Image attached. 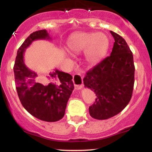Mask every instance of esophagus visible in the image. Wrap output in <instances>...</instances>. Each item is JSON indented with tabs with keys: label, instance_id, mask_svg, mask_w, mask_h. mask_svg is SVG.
I'll use <instances>...</instances> for the list:
<instances>
[{
	"label": "esophagus",
	"instance_id": "1",
	"mask_svg": "<svg viewBox=\"0 0 152 152\" xmlns=\"http://www.w3.org/2000/svg\"><path fill=\"white\" fill-rule=\"evenodd\" d=\"M73 82L74 83L75 89L80 90L83 88V77L80 74H76L73 76Z\"/></svg>",
	"mask_w": 152,
	"mask_h": 152
}]
</instances>
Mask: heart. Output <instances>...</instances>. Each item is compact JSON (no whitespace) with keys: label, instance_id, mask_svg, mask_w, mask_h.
<instances>
[{"label":"heart","instance_id":"b5f03b06","mask_svg":"<svg viewBox=\"0 0 152 152\" xmlns=\"http://www.w3.org/2000/svg\"><path fill=\"white\" fill-rule=\"evenodd\" d=\"M67 46L75 53L85 51V59L89 65L99 64L105 58L109 50L110 41L102 33L81 32L69 38Z\"/></svg>","mask_w":152,"mask_h":152}]
</instances>
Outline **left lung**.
Here are the masks:
<instances>
[{
    "mask_svg": "<svg viewBox=\"0 0 152 152\" xmlns=\"http://www.w3.org/2000/svg\"><path fill=\"white\" fill-rule=\"evenodd\" d=\"M115 42L111 56L94 66L83 78L86 88L94 91L95 102L89 106V114L98 120L116 116L130 102L134 83L132 52L121 36L110 31Z\"/></svg>",
    "mask_w": 152,
    "mask_h": 152,
    "instance_id": "left-lung-1",
    "label": "left lung"
}]
</instances>
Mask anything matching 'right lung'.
I'll list each match as a JSON object with an SVG mask.
<instances>
[{"label":"right lung","instance_id":"obj_1","mask_svg":"<svg viewBox=\"0 0 152 152\" xmlns=\"http://www.w3.org/2000/svg\"><path fill=\"white\" fill-rule=\"evenodd\" d=\"M46 30L32 33L18 48L13 67L15 82L20 103L34 117L54 122L65 114L68 101L74 90L72 76L55 69L46 78H39L24 62L26 49L36 40H50Z\"/></svg>","mask_w":152,"mask_h":152}]
</instances>
